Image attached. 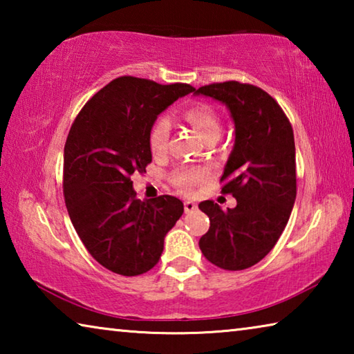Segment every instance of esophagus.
Here are the masks:
<instances>
[{
    "instance_id": "34e87169",
    "label": "esophagus",
    "mask_w": 354,
    "mask_h": 354,
    "mask_svg": "<svg viewBox=\"0 0 354 354\" xmlns=\"http://www.w3.org/2000/svg\"><path fill=\"white\" fill-rule=\"evenodd\" d=\"M196 209V205L194 201H185L184 203V211H185V214H190V212H194Z\"/></svg>"
}]
</instances>
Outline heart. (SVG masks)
Returning a JSON list of instances; mask_svg holds the SVG:
<instances>
[{
    "mask_svg": "<svg viewBox=\"0 0 354 354\" xmlns=\"http://www.w3.org/2000/svg\"><path fill=\"white\" fill-rule=\"evenodd\" d=\"M183 117L190 123L206 142H215L221 133L220 113L212 104L205 101L185 107ZM149 149L153 154L162 156L169 149L170 143V122L167 118H158L153 123L148 134ZM211 176V170L206 167H179L170 175V183L183 194H192L195 187H198L206 179Z\"/></svg>",
    "mask_w": 354,
    "mask_h": 354,
    "instance_id": "obj_1",
    "label": "heart"
}]
</instances>
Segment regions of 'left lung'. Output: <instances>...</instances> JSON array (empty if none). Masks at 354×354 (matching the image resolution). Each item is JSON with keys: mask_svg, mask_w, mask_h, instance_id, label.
Here are the masks:
<instances>
[{"mask_svg": "<svg viewBox=\"0 0 354 354\" xmlns=\"http://www.w3.org/2000/svg\"><path fill=\"white\" fill-rule=\"evenodd\" d=\"M195 93L225 103L236 124L220 183L237 206L221 211L211 200L200 203L211 221L200 250L223 270H245L270 253L289 221L297 196L293 129L277 100L253 84L214 82Z\"/></svg>", "mask_w": 354, "mask_h": 354, "instance_id": "left-lung-1", "label": "left lung"}]
</instances>
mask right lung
Instances as JSON below:
<instances>
[{"label": "right lung", "mask_w": 354, "mask_h": 354, "mask_svg": "<svg viewBox=\"0 0 354 354\" xmlns=\"http://www.w3.org/2000/svg\"><path fill=\"white\" fill-rule=\"evenodd\" d=\"M195 88L120 76L77 113L64 148V198L84 247L122 277L159 262L164 237L184 212L171 195L140 201L133 173L151 164L148 134L160 112Z\"/></svg>", "instance_id": "1"}]
</instances>
